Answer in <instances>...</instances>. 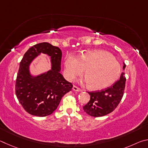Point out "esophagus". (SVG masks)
I'll list each match as a JSON object with an SVG mask.
<instances>
[{
    "instance_id": "esophagus-1",
    "label": "esophagus",
    "mask_w": 148,
    "mask_h": 148,
    "mask_svg": "<svg viewBox=\"0 0 148 148\" xmlns=\"http://www.w3.org/2000/svg\"><path fill=\"white\" fill-rule=\"evenodd\" d=\"M73 90H74V91H77V92H81L82 90L81 88H79V87H77L75 85H74L73 86Z\"/></svg>"
}]
</instances>
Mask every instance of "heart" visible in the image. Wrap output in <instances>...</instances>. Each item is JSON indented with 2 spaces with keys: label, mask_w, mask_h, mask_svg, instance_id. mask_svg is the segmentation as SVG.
I'll list each match as a JSON object with an SVG mask.
<instances>
[{
  "label": "heart",
  "mask_w": 148,
  "mask_h": 148,
  "mask_svg": "<svg viewBox=\"0 0 148 148\" xmlns=\"http://www.w3.org/2000/svg\"><path fill=\"white\" fill-rule=\"evenodd\" d=\"M67 77L73 80L81 75L84 70V76L88 86L93 90L106 88L118 79L121 66L112 54L103 50H94L82 54L77 58L69 55L65 61Z\"/></svg>",
  "instance_id": "heart-1"
}]
</instances>
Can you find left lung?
<instances>
[{
  "instance_id": "8db88e82",
  "label": "left lung",
  "mask_w": 148,
  "mask_h": 148,
  "mask_svg": "<svg viewBox=\"0 0 148 148\" xmlns=\"http://www.w3.org/2000/svg\"><path fill=\"white\" fill-rule=\"evenodd\" d=\"M124 64L123 68H125ZM122 73L117 81L112 86L101 91L88 92L90 100L83 109L87 114L94 117H101L113 112L120 103L124 94L126 78Z\"/></svg>"
}]
</instances>
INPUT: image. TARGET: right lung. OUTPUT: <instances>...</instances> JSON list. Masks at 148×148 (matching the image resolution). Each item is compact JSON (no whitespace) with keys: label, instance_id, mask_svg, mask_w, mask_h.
I'll return each mask as SVG.
<instances>
[{"label":"right lung","instance_id":"obj_1","mask_svg":"<svg viewBox=\"0 0 148 148\" xmlns=\"http://www.w3.org/2000/svg\"><path fill=\"white\" fill-rule=\"evenodd\" d=\"M41 52L51 56L52 69L33 78L29 74L28 66ZM61 58L60 49L47 42L33 45L23 56L15 81V94L23 108L30 114L40 117L51 114L62 97L71 90L73 84L60 73Z\"/></svg>","mask_w":148,"mask_h":148}]
</instances>
